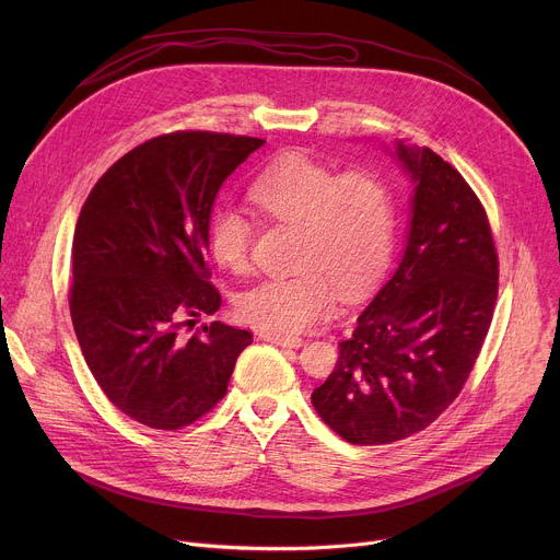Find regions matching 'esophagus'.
<instances>
[{
	"instance_id": "34e87169",
	"label": "esophagus",
	"mask_w": 560,
	"mask_h": 560,
	"mask_svg": "<svg viewBox=\"0 0 560 560\" xmlns=\"http://www.w3.org/2000/svg\"><path fill=\"white\" fill-rule=\"evenodd\" d=\"M264 341H270L275 346H283V348H299L303 343L301 337L296 335H281V332H261Z\"/></svg>"
}]
</instances>
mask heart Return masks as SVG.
<instances>
[{"label": "heart", "instance_id": "heart-1", "mask_svg": "<svg viewBox=\"0 0 560 560\" xmlns=\"http://www.w3.org/2000/svg\"><path fill=\"white\" fill-rule=\"evenodd\" d=\"M248 197L259 212L296 223L290 277L257 283L236 301L244 322L281 335H294L326 316L337 290L343 299L368 292L385 272L396 230L394 192L372 168L337 173L314 159L290 152L266 166ZM253 223L232 208H221L208 223V250L232 275L250 268Z\"/></svg>", "mask_w": 560, "mask_h": 560}]
</instances>
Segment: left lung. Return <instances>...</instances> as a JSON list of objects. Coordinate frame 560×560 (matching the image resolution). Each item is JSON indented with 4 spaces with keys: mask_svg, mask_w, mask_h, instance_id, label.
<instances>
[{
    "mask_svg": "<svg viewBox=\"0 0 560 560\" xmlns=\"http://www.w3.org/2000/svg\"><path fill=\"white\" fill-rule=\"evenodd\" d=\"M396 150L417 182L406 255L312 392L316 415L354 445L408 439L452 406L499 296V253L481 199L430 148Z\"/></svg>",
    "mask_w": 560,
    "mask_h": 560,
    "instance_id": "obj_1",
    "label": "left lung"
}]
</instances>
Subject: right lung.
Instances as JSON below:
<instances>
[{
  "label": "right lung",
  "mask_w": 560,
  "mask_h": 560,
  "mask_svg": "<svg viewBox=\"0 0 560 560\" xmlns=\"http://www.w3.org/2000/svg\"><path fill=\"white\" fill-rule=\"evenodd\" d=\"M266 141L177 130L152 137L93 186L72 238L68 305L108 401L152 430H182L228 389L253 332L212 322L221 294L206 259L221 184Z\"/></svg>",
  "instance_id": "right-lung-1"
}]
</instances>
